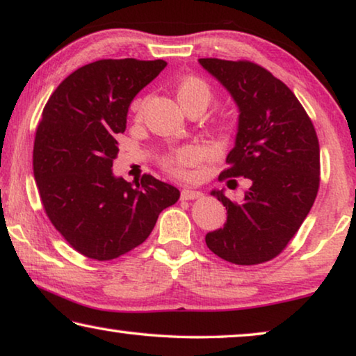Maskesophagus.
<instances>
[{"instance_id":"1","label":"esophagus","mask_w":356,"mask_h":356,"mask_svg":"<svg viewBox=\"0 0 356 356\" xmlns=\"http://www.w3.org/2000/svg\"><path fill=\"white\" fill-rule=\"evenodd\" d=\"M204 195V193H200V191H195V189H189L186 188L181 191V197L186 200H194V199H200V197Z\"/></svg>"}]
</instances>
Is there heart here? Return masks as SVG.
Returning <instances> with one entry per match:
<instances>
[{
	"instance_id": "1",
	"label": "heart",
	"mask_w": 356,
	"mask_h": 356,
	"mask_svg": "<svg viewBox=\"0 0 356 356\" xmlns=\"http://www.w3.org/2000/svg\"><path fill=\"white\" fill-rule=\"evenodd\" d=\"M177 98L183 109L193 105V103H200V105L207 108L211 98L210 86L204 79L195 78V76H188V78L179 81V84L177 86ZM141 108H143V100H135L132 105L134 113L140 114ZM197 159H199V152H197L195 147L186 146L165 157L163 165L167 167V170H170L175 175H184L186 168L194 165Z\"/></svg>"
}]
</instances>
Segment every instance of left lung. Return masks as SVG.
<instances>
[{
	"instance_id": "1",
	"label": "left lung",
	"mask_w": 356,
	"mask_h": 356,
	"mask_svg": "<svg viewBox=\"0 0 356 356\" xmlns=\"http://www.w3.org/2000/svg\"><path fill=\"white\" fill-rule=\"evenodd\" d=\"M238 108L235 145L224 178H248L240 202L213 189L227 210L224 226L205 235L207 247L232 264H261L286 247L307 218L320 186V146L296 95L259 65L199 58ZM235 179H229V183Z\"/></svg>"
}]
</instances>
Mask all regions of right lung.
<instances>
[{
  "label": "right lung",
  "mask_w": 356,
  "mask_h": 356,
  "mask_svg": "<svg viewBox=\"0 0 356 356\" xmlns=\"http://www.w3.org/2000/svg\"><path fill=\"white\" fill-rule=\"evenodd\" d=\"M167 67L163 60H98L62 81L42 109L33 173L46 215L81 254L119 258L149 237L161 211L179 199L172 184L113 173L136 94Z\"/></svg>",
  "instance_id": "obj_1"
}]
</instances>
